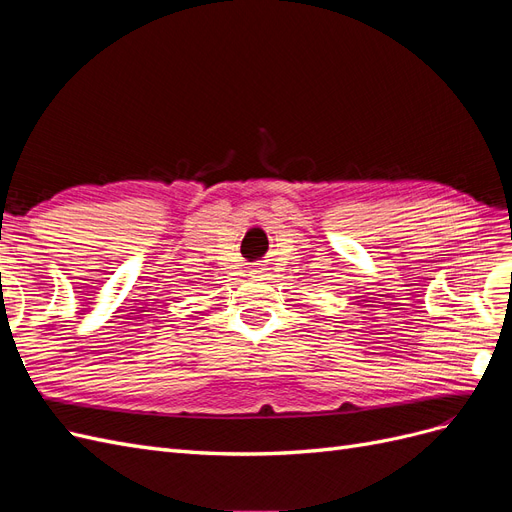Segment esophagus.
<instances>
[{"mask_svg":"<svg viewBox=\"0 0 512 512\" xmlns=\"http://www.w3.org/2000/svg\"><path fill=\"white\" fill-rule=\"evenodd\" d=\"M262 271H265V269H262Z\"/></svg>","mask_w":512,"mask_h":512,"instance_id":"34e87169","label":"esophagus"}]
</instances>
